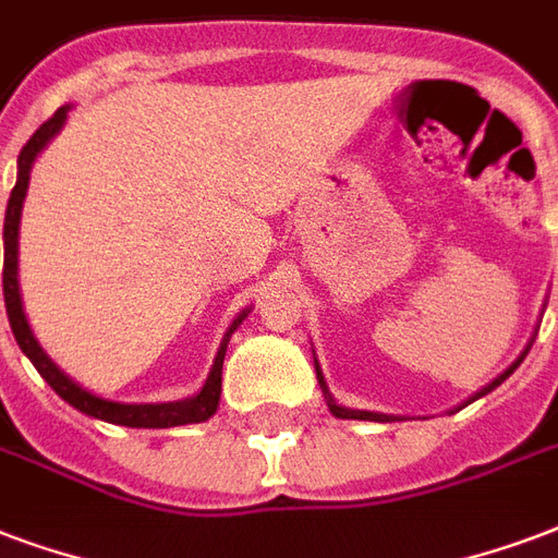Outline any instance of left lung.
Here are the masks:
<instances>
[{
    "mask_svg": "<svg viewBox=\"0 0 558 558\" xmlns=\"http://www.w3.org/2000/svg\"><path fill=\"white\" fill-rule=\"evenodd\" d=\"M535 335H538V326H535V332H533V338H530V343H526V347H523V353L518 355V359H514V362L509 364V367H506V371H502L500 376H497V379H492V383L485 385V388H480V391L473 393V397H468V400H464L462 405L473 403V400H480V397H485V393H492L494 388H497V385H500V383H506V379H509V376H512L514 371H518V364H521L523 359H526V353H530V347H533V341H535ZM314 371H317V383H320V391H324V397H326V405H329V412H332L335 417H341V421H376V423L405 421V417H400V414L367 412V409H347V405L335 403V397H332V393H329V388H326L324 371H320V364H317V355H314ZM462 405H459V409H462ZM459 409H456V412H459ZM450 414H453V412H450Z\"/></svg>",
    "mask_w": 558,
    "mask_h": 558,
    "instance_id": "left-lung-1",
    "label": "left lung"
}]
</instances>
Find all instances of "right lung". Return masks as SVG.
Here are the masks:
<instances>
[{
  "label": "right lung",
  "instance_id": "add662e5",
  "mask_svg": "<svg viewBox=\"0 0 558 558\" xmlns=\"http://www.w3.org/2000/svg\"><path fill=\"white\" fill-rule=\"evenodd\" d=\"M70 108H73V105H61L56 114L49 117V120L37 129L35 135L28 137V144L23 146V153L16 158V184L14 191H11V199H8L5 229H2V241H5L2 291H5V308L11 332H14L20 350L28 355V362L37 367V374L52 385V391H56L64 403H70L73 409L87 414V417H96V421L105 423H117V426H132V429H167V426H184V423L208 421V417L217 412V405H220V391H223V355L226 347H229V338H232L238 326L244 324V317L253 312V308H244V312L238 314L232 324H229L223 341L217 347L215 364H211V371L205 376L203 388H199L194 397L173 400V403H120V400H108V397H99V393L87 391V388H82V385L75 383L73 376H66L64 371L46 355V350L40 347L35 332H32V326H28V317H25L23 308V294H20V217H23L28 179H32V167H35L37 155L44 153L46 146H49V141L64 129Z\"/></svg>",
  "mask_w": 558,
  "mask_h": 558
}]
</instances>
